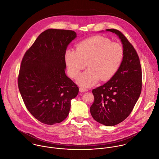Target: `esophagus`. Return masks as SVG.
I'll use <instances>...</instances> for the list:
<instances>
[{"label": "esophagus", "instance_id": "34e87169", "mask_svg": "<svg viewBox=\"0 0 159 159\" xmlns=\"http://www.w3.org/2000/svg\"><path fill=\"white\" fill-rule=\"evenodd\" d=\"M79 91H80V92H87V90L86 89L83 88V87H80L79 88Z\"/></svg>", "mask_w": 159, "mask_h": 159}]
</instances>
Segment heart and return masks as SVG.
I'll list each match as a JSON object with an SVG mask.
<instances>
[{
	"label": "heart",
	"mask_w": 159,
	"mask_h": 159,
	"mask_svg": "<svg viewBox=\"0 0 159 159\" xmlns=\"http://www.w3.org/2000/svg\"><path fill=\"white\" fill-rule=\"evenodd\" d=\"M124 55L121 44L113 43L104 36H96L79 43L76 50H67L64 57L68 73L73 79L78 76L87 64L89 68L77 80L79 85L87 88L100 79L107 81L111 79L120 68Z\"/></svg>",
	"instance_id": "obj_1"
}]
</instances>
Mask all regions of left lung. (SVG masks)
<instances>
[{
  "instance_id": "obj_1",
  "label": "left lung",
  "mask_w": 159,
  "mask_h": 159,
  "mask_svg": "<svg viewBox=\"0 0 159 159\" xmlns=\"http://www.w3.org/2000/svg\"><path fill=\"white\" fill-rule=\"evenodd\" d=\"M106 31L119 37L125 55L117 73L104 85L92 90L94 102L90 107V113L97 122L112 126L123 121L130 115L139 98L142 69L136 51L124 34L115 29Z\"/></svg>"
}]
</instances>
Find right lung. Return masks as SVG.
Listing matches in <instances>:
<instances>
[{
  "label": "right lung",
  "mask_w": 159,
  "mask_h": 159,
  "mask_svg": "<svg viewBox=\"0 0 159 159\" xmlns=\"http://www.w3.org/2000/svg\"><path fill=\"white\" fill-rule=\"evenodd\" d=\"M77 37L72 30L48 29L41 33L25 52L18 85L24 103L39 121L59 123L69 115L77 85L66 73L65 53Z\"/></svg>",
  "instance_id": "obj_1"
}]
</instances>
